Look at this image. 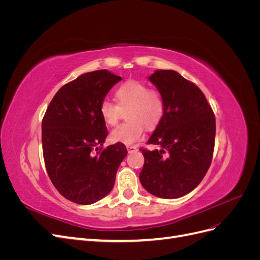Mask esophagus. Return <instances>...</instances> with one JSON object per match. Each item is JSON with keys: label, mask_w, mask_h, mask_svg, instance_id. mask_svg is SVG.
I'll use <instances>...</instances> for the list:
<instances>
[{"label": "esophagus", "mask_w": 260, "mask_h": 260, "mask_svg": "<svg viewBox=\"0 0 260 260\" xmlns=\"http://www.w3.org/2000/svg\"><path fill=\"white\" fill-rule=\"evenodd\" d=\"M127 151H128L129 153H133V152L138 151V147L135 146V145H128V146H127Z\"/></svg>", "instance_id": "esophagus-1"}]
</instances>
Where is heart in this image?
I'll return each instance as SVG.
<instances>
[{"instance_id":"heart-1","label":"heart","mask_w":260,"mask_h":260,"mask_svg":"<svg viewBox=\"0 0 260 260\" xmlns=\"http://www.w3.org/2000/svg\"><path fill=\"white\" fill-rule=\"evenodd\" d=\"M116 104L104 100L100 105V115L107 125H115L121 111L127 112L129 122L118 125L111 133L113 142L131 145L143 136L144 125L147 129L156 127L164 115V99L159 92L149 90L146 83L129 80L115 91Z\"/></svg>"}]
</instances>
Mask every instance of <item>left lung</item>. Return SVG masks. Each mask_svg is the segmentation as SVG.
<instances>
[{
	"label": "left lung",
	"instance_id": "8db88e82",
	"mask_svg": "<svg viewBox=\"0 0 260 260\" xmlns=\"http://www.w3.org/2000/svg\"><path fill=\"white\" fill-rule=\"evenodd\" d=\"M148 80L161 94L165 108L147 143L161 149H140L144 156L140 182L157 198L178 199L192 192L210 166L215 116L199 86L175 70H156Z\"/></svg>",
	"mask_w": 260,
	"mask_h": 260
}]
</instances>
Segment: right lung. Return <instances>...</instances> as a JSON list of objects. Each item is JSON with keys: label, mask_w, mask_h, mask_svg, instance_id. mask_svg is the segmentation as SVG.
Returning a JSON list of instances; mask_svg holds the SVG:
<instances>
[{"label": "right lung", "mask_w": 260, "mask_h": 260, "mask_svg": "<svg viewBox=\"0 0 260 260\" xmlns=\"http://www.w3.org/2000/svg\"><path fill=\"white\" fill-rule=\"evenodd\" d=\"M121 79L106 69L83 74L61 86L43 117L46 171L57 191L74 203L90 205L111 193L128 154L122 143L92 153L108 135L100 105Z\"/></svg>", "instance_id": "right-lung-1"}]
</instances>
